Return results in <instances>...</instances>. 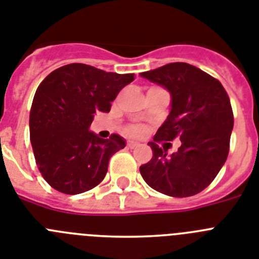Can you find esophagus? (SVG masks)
<instances>
[{
    "label": "esophagus",
    "mask_w": 259,
    "mask_h": 259,
    "mask_svg": "<svg viewBox=\"0 0 259 259\" xmlns=\"http://www.w3.org/2000/svg\"><path fill=\"white\" fill-rule=\"evenodd\" d=\"M139 143L136 142V141H127V147L129 148H136L138 147Z\"/></svg>",
    "instance_id": "34e87169"
}]
</instances>
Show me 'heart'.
<instances>
[{"label": "heart", "instance_id": "b5f03b06", "mask_svg": "<svg viewBox=\"0 0 259 259\" xmlns=\"http://www.w3.org/2000/svg\"><path fill=\"white\" fill-rule=\"evenodd\" d=\"M132 134H136V136H139V134H142L143 133V127L142 126H132L129 130Z\"/></svg>", "mask_w": 259, "mask_h": 259}]
</instances>
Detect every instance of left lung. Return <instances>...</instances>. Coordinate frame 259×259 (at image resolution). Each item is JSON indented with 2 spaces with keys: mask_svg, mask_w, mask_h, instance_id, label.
Masks as SVG:
<instances>
[{
  "mask_svg": "<svg viewBox=\"0 0 259 259\" xmlns=\"http://www.w3.org/2000/svg\"><path fill=\"white\" fill-rule=\"evenodd\" d=\"M168 90L170 112L150 142L152 159L141 165L143 180L169 197H192L207 188L224 165L229 152L233 113L226 90L201 69L172 62L141 73ZM182 139L179 151L168 155L156 145Z\"/></svg>",
  "mask_w": 259,
  "mask_h": 259,
  "instance_id": "obj_1",
  "label": "left lung"
}]
</instances>
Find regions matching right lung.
<instances>
[{
  "label": "right lung",
  "mask_w": 259,
  "mask_h": 259,
  "mask_svg": "<svg viewBox=\"0 0 259 259\" xmlns=\"http://www.w3.org/2000/svg\"><path fill=\"white\" fill-rule=\"evenodd\" d=\"M134 74L107 73L84 64L52 71L40 83L30 112V138L41 176L65 194H80L102 183L122 137L99 138L90 130L95 113L111 111Z\"/></svg>",
  "instance_id": "right-lung-1"
}]
</instances>
